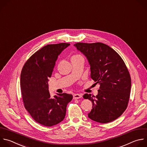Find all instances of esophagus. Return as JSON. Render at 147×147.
<instances>
[{"label":"esophagus","mask_w":147,"mask_h":147,"mask_svg":"<svg viewBox=\"0 0 147 147\" xmlns=\"http://www.w3.org/2000/svg\"><path fill=\"white\" fill-rule=\"evenodd\" d=\"M82 97V95L81 94H73V99H78Z\"/></svg>","instance_id":"34e87169"}]
</instances>
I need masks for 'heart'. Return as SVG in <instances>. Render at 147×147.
I'll return each instance as SVG.
<instances>
[{"instance_id": "b5f03b06", "label": "heart", "mask_w": 147, "mask_h": 147, "mask_svg": "<svg viewBox=\"0 0 147 147\" xmlns=\"http://www.w3.org/2000/svg\"><path fill=\"white\" fill-rule=\"evenodd\" d=\"M79 56H80V55H74V56H73V57H79Z\"/></svg>"}]
</instances>
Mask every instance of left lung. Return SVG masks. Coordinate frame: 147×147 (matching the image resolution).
I'll use <instances>...</instances> for the list:
<instances>
[{
  "label": "left lung",
  "instance_id": "obj_1",
  "mask_svg": "<svg viewBox=\"0 0 147 147\" xmlns=\"http://www.w3.org/2000/svg\"><path fill=\"white\" fill-rule=\"evenodd\" d=\"M74 45L86 57L92 79L100 84L97 96H83L92 103L88 117L102 123L114 121L125 111L130 97L131 78L125 62L105 44L77 42Z\"/></svg>",
  "mask_w": 147,
  "mask_h": 147
}]
</instances>
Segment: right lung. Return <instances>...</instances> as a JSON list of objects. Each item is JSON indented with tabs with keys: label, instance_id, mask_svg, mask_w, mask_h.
Instances as JSON below:
<instances>
[{
	"label": "right lung",
	"instance_id": "right-lung-1",
	"mask_svg": "<svg viewBox=\"0 0 147 147\" xmlns=\"http://www.w3.org/2000/svg\"><path fill=\"white\" fill-rule=\"evenodd\" d=\"M69 43L48 44L33 54L21 74V88L25 108L37 123L52 126L62 122L72 94H57L51 98L48 78L51 77L58 55Z\"/></svg>",
	"mask_w": 147,
	"mask_h": 147
}]
</instances>
